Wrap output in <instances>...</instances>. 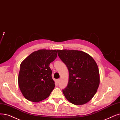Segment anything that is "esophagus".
<instances>
[{"instance_id":"obj_1","label":"esophagus","mask_w":120,"mask_h":120,"mask_svg":"<svg viewBox=\"0 0 120 120\" xmlns=\"http://www.w3.org/2000/svg\"><path fill=\"white\" fill-rule=\"evenodd\" d=\"M60 81V79H57V80H56V82L58 83H59Z\"/></svg>"}]
</instances>
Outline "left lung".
<instances>
[{
    "label": "left lung",
    "mask_w": 120,
    "mask_h": 120,
    "mask_svg": "<svg viewBox=\"0 0 120 120\" xmlns=\"http://www.w3.org/2000/svg\"><path fill=\"white\" fill-rule=\"evenodd\" d=\"M61 60L69 72L68 84L63 90L68 101L83 105L95 96L100 85V73L96 61L89 54L80 50H57Z\"/></svg>",
    "instance_id": "obj_1"
}]
</instances>
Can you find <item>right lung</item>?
<instances>
[{
  "instance_id": "obj_1",
  "label": "right lung",
  "mask_w": 120,
  "mask_h": 120,
  "mask_svg": "<svg viewBox=\"0 0 120 120\" xmlns=\"http://www.w3.org/2000/svg\"><path fill=\"white\" fill-rule=\"evenodd\" d=\"M57 56L56 49H40L31 53L20 64L18 84L27 100L40 102L49 96L55 87L49 64Z\"/></svg>"
}]
</instances>
